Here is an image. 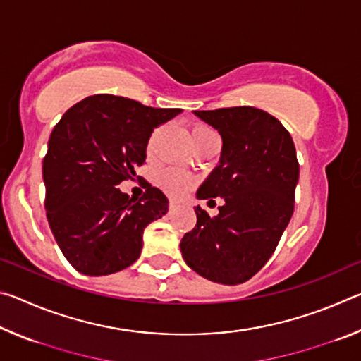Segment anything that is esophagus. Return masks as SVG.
I'll use <instances>...</instances> for the list:
<instances>
[{"label":"esophagus","mask_w":361,"mask_h":361,"mask_svg":"<svg viewBox=\"0 0 361 361\" xmlns=\"http://www.w3.org/2000/svg\"><path fill=\"white\" fill-rule=\"evenodd\" d=\"M176 209H178V205H176V202H173V200H172V202H170V205H169V213H170V215H172V213H175Z\"/></svg>","instance_id":"1"}]
</instances>
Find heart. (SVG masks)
I'll return each mask as SVG.
<instances>
[{
    "label": "heart",
    "instance_id": "obj_1",
    "mask_svg": "<svg viewBox=\"0 0 361 361\" xmlns=\"http://www.w3.org/2000/svg\"><path fill=\"white\" fill-rule=\"evenodd\" d=\"M215 133L212 129H209L207 126H194L192 127V137H199V135H212ZM194 178L189 175L175 172V170H169V172H164L159 178V185L166 191L169 195L172 197H180V195L185 194L188 189H191L194 186Z\"/></svg>",
    "mask_w": 361,
    "mask_h": 361
}]
</instances>
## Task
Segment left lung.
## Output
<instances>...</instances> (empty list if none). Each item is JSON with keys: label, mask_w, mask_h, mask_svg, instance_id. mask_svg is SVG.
Listing matches in <instances>:
<instances>
[{"label": "left lung", "mask_w": 361, "mask_h": 361, "mask_svg": "<svg viewBox=\"0 0 361 361\" xmlns=\"http://www.w3.org/2000/svg\"><path fill=\"white\" fill-rule=\"evenodd\" d=\"M192 113L223 140L218 166L195 197L224 204L215 216L195 207L197 223L180 250L199 276L239 285L266 264L291 219L299 180L295 143L279 119L258 108Z\"/></svg>", "instance_id": "8db88e82"}]
</instances>
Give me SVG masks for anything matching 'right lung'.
Listing matches in <instances>:
<instances>
[{"instance_id": "obj_1", "label": "right lung", "mask_w": 361, "mask_h": 361, "mask_svg": "<svg viewBox=\"0 0 361 361\" xmlns=\"http://www.w3.org/2000/svg\"><path fill=\"white\" fill-rule=\"evenodd\" d=\"M180 113L102 94L76 103L54 127L42 161L46 215L78 272L109 276L138 259L143 231L166 215L169 199L149 183L140 200L116 186L145 164L152 130Z\"/></svg>"}]
</instances>
